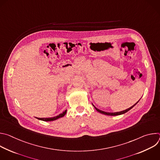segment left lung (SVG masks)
<instances>
[{"label": "left lung", "mask_w": 160, "mask_h": 160, "mask_svg": "<svg viewBox=\"0 0 160 160\" xmlns=\"http://www.w3.org/2000/svg\"><path fill=\"white\" fill-rule=\"evenodd\" d=\"M138 101V102H139ZM138 102H136L134 105H133L132 106H131L130 108H128V109H125V110H124V111H120V112H105V111H101V110H100V109H98L96 107H95L94 105V107L95 108V109L98 111V112H101V113H102V114H104V115H111V116H116V115H122V114H124V113H125V112H127V111H128L130 109H131L134 106H135V104L138 103Z\"/></svg>", "instance_id": "8db88e82"}]
</instances>
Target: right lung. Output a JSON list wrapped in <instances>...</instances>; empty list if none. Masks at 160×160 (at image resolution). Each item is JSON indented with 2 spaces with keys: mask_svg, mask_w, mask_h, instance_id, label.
<instances>
[{
  "mask_svg": "<svg viewBox=\"0 0 160 160\" xmlns=\"http://www.w3.org/2000/svg\"><path fill=\"white\" fill-rule=\"evenodd\" d=\"M66 113V110L65 111H64L63 112L59 114V115L58 116H56V117H52V118H37V119L38 120H42V121H45V122H50V121H54V120H56L59 118H61L62 117H64L65 115V114Z\"/></svg>",
  "mask_w": 160,
  "mask_h": 160,
  "instance_id": "right-lung-1",
  "label": "right lung"
}]
</instances>
